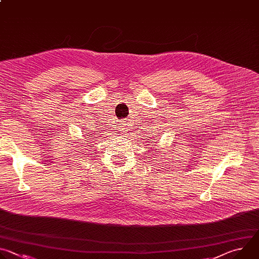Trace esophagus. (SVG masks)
I'll return each instance as SVG.
<instances>
[{"label":"esophagus","instance_id":"esophagus-1","mask_svg":"<svg viewBox=\"0 0 259 259\" xmlns=\"http://www.w3.org/2000/svg\"><path fill=\"white\" fill-rule=\"evenodd\" d=\"M119 131L121 132V133H125L126 131H127V128H126V126L124 125V124H120V126H119Z\"/></svg>","mask_w":259,"mask_h":259}]
</instances>
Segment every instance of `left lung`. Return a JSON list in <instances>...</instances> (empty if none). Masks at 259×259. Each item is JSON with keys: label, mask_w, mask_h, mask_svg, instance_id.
<instances>
[{"label": "left lung", "mask_w": 259, "mask_h": 259, "mask_svg": "<svg viewBox=\"0 0 259 259\" xmlns=\"http://www.w3.org/2000/svg\"><path fill=\"white\" fill-rule=\"evenodd\" d=\"M154 145H155V144H154Z\"/></svg>", "instance_id": "1"}]
</instances>
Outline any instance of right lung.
I'll return each instance as SVG.
<instances>
[{"label":"right lung","mask_w":259,"mask_h":259,"mask_svg":"<svg viewBox=\"0 0 259 259\" xmlns=\"http://www.w3.org/2000/svg\"><path fill=\"white\" fill-rule=\"evenodd\" d=\"M88 140H89V137H88V139H87V140H86V141H88Z\"/></svg>","instance_id":"right-lung-1"}]
</instances>
